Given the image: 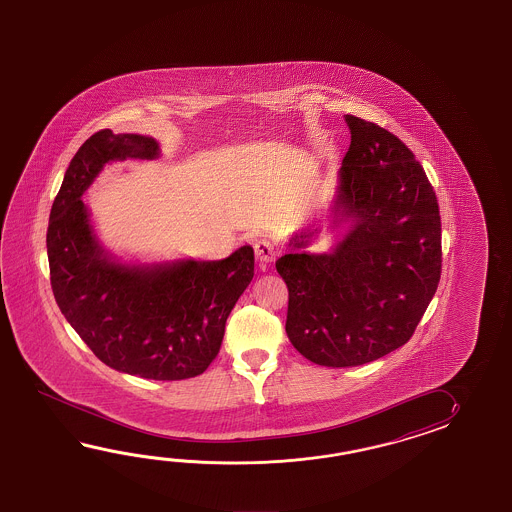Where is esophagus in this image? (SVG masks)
<instances>
[{
    "mask_svg": "<svg viewBox=\"0 0 512 512\" xmlns=\"http://www.w3.org/2000/svg\"><path fill=\"white\" fill-rule=\"evenodd\" d=\"M254 252H256V258L260 261H272L278 254V247L272 243L269 238H260L254 243Z\"/></svg>",
    "mask_w": 512,
    "mask_h": 512,
    "instance_id": "esophagus-1",
    "label": "esophagus"
}]
</instances>
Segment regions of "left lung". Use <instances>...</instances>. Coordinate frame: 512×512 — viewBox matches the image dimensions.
Masks as SVG:
<instances>
[{
	"mask_svg": "<svg viewBox=\"0 0 512 512\" xmlns=\"http://www.w3.org/2000/svg\"><path fill=\"white\" fill-rule=\"evenodd\" d=\"M351 144L329 223H348L331 254L294 234L276 271L289 289L285 331L305 359L348 368L404 346L441 278V216L423 166L381 126L344 115Z\"/></svg>",
	"mask_w": 512,
	"mask_h": 512,
	"instance_id": "8db88e82",
	"label": "left lung"
}]
</instances>
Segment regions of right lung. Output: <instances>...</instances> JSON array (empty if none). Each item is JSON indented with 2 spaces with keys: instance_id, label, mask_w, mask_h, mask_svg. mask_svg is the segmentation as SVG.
Returning a JSON list of instances; mask_svg holds the SVG:
<instances>
[{
  "instance_id": "1",
  "label": "right lung",
  "mask_w": 512,
  "mask_h": 512,
  "mask_svg": "<svg viewBox=\"0 0 512 512\" xmlns=\"http://www.w3.org/2000/svg\"><path fill=\"white\" fill-rule=\"evenodd\" d=\"M152 137L100 130L71 159L47 229L56 304L98 359L153 381L201 375L218 357L225 322L254 276L249 245L218 261L122 265L98 245L80 199L104 164L155 159Z\"/></svg>"
}]
</instances>
